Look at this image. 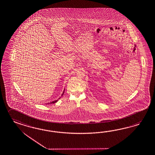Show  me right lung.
I'll list each match as a JSON object with an SVG mask.
<instances>
[{
	"instance_id": "1",
	"label": "right lung",
	"mask_w": 155,
	"mask_h": 155,
	"mask_svg": "<svg viewBox=\"0 0 155 155\" xmlns=\"http://www.w3.org/2000/svg\"><path fill=\"white\" fill-rule=\"evenodd\" d=\"M64 91L63 92V93H62V96L64 95ZM58 99H57V100H56V101H53V102H50V103H48V104H51V103H55L56 102H57V101H58Z\"/></svg>"
}]
</instances>
